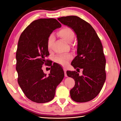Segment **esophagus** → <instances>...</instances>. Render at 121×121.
I'll use <instances>...</instances> for the list:
<instances>
[{
	"label": "esophagus",
	"instance_id": "1",
	"mask_svg": "<svg viewBox=\"0 0 121 121\" xmlns=\"http://www.w3.org/2000/svg\"><path fill=\"white\" fill-rule=\"evenodd\" d=\"M63 70H64L65 77H68V76H67V69L64 68H63Z\"/></svg>",
	"mask_w": 121,
	"mask_h": 121
}]
</instances>
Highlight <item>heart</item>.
<instances>
[{"instance_id":"obj_1","label":"heart","mask_w":121,"mask_h":121,"mask_svg":"<svg viewBox=\"0 0 121 121\" xmlns=\"http://www.w3.org/2000/svg\"><path fill=\"white\" fill-rule=\"evenodd\" d=\"M58 35L62 38L63 40L68 43H70L73 42L74 38V32L71 29L68 27H64L58 31ZM54 40V36L53 34H51L49 36L47 42V46L48 50L51 48L52 44ZM72 58L71 54L65 55H59L55 58V61L57 63L63 65H68L69 60H70Z\"/></svg>"}]
</instances>
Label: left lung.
Wrapping results in <instances>:
<instances>
[{
    "instance_id": "obj_1",
    "label": "left lung",
    "mask_w": 121,
    "mask_h": 121,
    "mask_svg": "<svg viewBox=\"0 0 121 121\" xmlns=\"http://www.w3.org/2000/svg\"><path fill=\"white\" fill-rule=\"evenodd\" d=\"M58 20L76 35L77 55L71 65L76 70L83 69L81 76L77 71H67V76L75 82L70 91L71 98L77 102L89 101L100 93L106 81V59L101 41L92 26L77 16Z\"/></svg>"
}]
</instances>
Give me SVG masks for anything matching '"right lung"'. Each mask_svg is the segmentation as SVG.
Returning a JSON list of instances; mask_svg holds the SVG:
<instances>
[{"label":"right lung","instance_id":"add662e5","mask_svg":"<svg viewBox=\"0 0 121 121\" xmlns=\"http://www.w3.org/2000/svg\"><path fill=\"white\" fill-rule=\"evenodd\" d=\"M61 26L55 19H38L31 22L20 37L16 53L18 83L26 97L37 103L51 101L64 77L63 69L58 68L56 64H49L51 70L48 76L42 70L49 55L48 39Z\"/></svg>","mask_w":121,"mask_h":121}]
</instances>
